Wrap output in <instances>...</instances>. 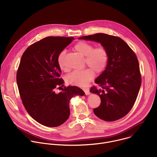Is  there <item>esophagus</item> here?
Returning <instances> with one entry per match:
<instances>
[{
    "label": "esophagus",
    "instance_id": "1",
    "mask_svg": "<svg viewBox=\"0 0 157 157\" xmlns=\"http://www.w3.org/2000/svg\"><path fill=\"white\" fill-rule=\"evenodd\" d=\"M83 91H84V92L86 95H89V94H90V92H89V91L87 89H83Z\"/></svg>",
    "mask_w": 157,
    "mask_h": 157
}]
</instances>
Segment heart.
I'll use <instances>...</instances> for the list:
<instances>
[{"label":"heart","mask_w":157,"mask_h":157,"mask_svg":"<svg viewBox=\"0 0 157 157\" xmlns=\"http://www.w3.org/2000/svg\"><path fill=\"white\" fill-rule=\"evenodd\" d=\"M74 49L85 57V64L89 69L81 71H75L66 76V82L70 84L86 87L94 77V72L100 73L106 68L109 55L107 50L102 46L94 48L92 44L79 41L77 43ZM65 52H61L58 57V63L59 68L64 71L67 68L64 63Z\"/></svg>","instance_id":"heart-1"}]
</instances>
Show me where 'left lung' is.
Segmentation results:
<instances>
[{
  "label": "left lung",
  "instance_id": "1",
  "mask_svg": "<svg viewBox=\"0 0 157 157\" xmlns=\"http://www.w3.org/2000/svg\"><path fill=\"white\" fill-rule=\"evenodd\" d=\"M79 39L99 42L108 52L105 70L95 80L99 87L90 92L101 98L94 109L95 115L105 121H114L127 115L135 103L141 86L139 64L136 53L121 38L105 33L84 36Z\"/></svg>",
  "mask_w": 157,
  "mask_h": 157
}]
</instances>
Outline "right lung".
Returning <instances> with one entry per match:
<instances>
[{
  "label": "right lung",
  "mask_w": 157,
  "mask_h": 157,
  "mask_svg": "<svg viewBox=\"0 0 157 157\" xmlns=\"http://www.w3.org/2000/svg\"><path fill=\"white\" fill-rule=\"evenodd\" d=\"M75 40L73 37L48 36L34 43L22 55L17 73L21 99L29 115L38 123L54 127L63 124L70 114L69 102L84 91L77 86H63L59 53ZM58 87V88H59Z\"/></svg>",
  "instance_id": "add662e5"
}]
</instances>
